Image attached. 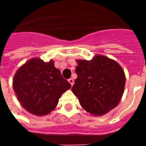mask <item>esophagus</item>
Returning <instances> with one entry per match:
<instances>
[{"label": "esophagus", "mask_w": 146, "mask_h": 146, "mask_svg": "<svg viewBox=\"0 0 146 146\" xmlns=\"http://www.w3.org/2000/svg\"><path fill=\"white\" fill-rule=\"evenodd\" d=\"M68 81H69V83L71 84V86L73 85V84H74V80H73V78H70V79L68 80Z\"/></svg>", "instance_id": "1"}]
</instances>
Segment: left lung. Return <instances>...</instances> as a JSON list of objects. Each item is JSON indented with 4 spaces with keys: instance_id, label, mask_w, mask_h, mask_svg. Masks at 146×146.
I'll list each match as a JSON object with an SVG mask.
<instances>
[{
    "instance_id": "1",
    "label": "left lung",
    "mask_w": 146,
    "mask_h": 146,
    "mask_svg": "<svg viewBox=\"0 0 146 146\" xmlns=\"http://www.w3.org/2000/svg\"><path fill=\"white\" fill-rule=\"evenodd\" d=\"M77 78L72 88L80 104L94 116H102L119 104L125 74L116 61L97 54L92 60H76Z\"/></svg>"
}]
</instances>
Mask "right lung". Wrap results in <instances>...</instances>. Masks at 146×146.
I'll use <instances>...</instances> for the list:
<instances>
[{
  "label": "right lung",
  "mask_w": 146,
  "mask_h": 146,
  "mask_svg": "<svg viewBox=\"0 0 146 146\" xmlns=\"http://www.w3.org/2000/svg\"><path fill=\"white\" fill-rule=\"evenodd\" d=\"M70 88L52 60L44 62L33 58L16 71L13 78V89L21 106L36 116L54 110L61 95Z\"/></svg>",
  "instance_id": "add662e5"
}]
</instances>
